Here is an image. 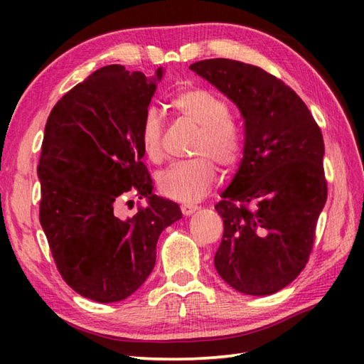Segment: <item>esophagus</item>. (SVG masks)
Returning <instances> with one entry per match:
<instances>
[{
    "label": "esophagus",
    "instance_id": "esophagus-1",
    "mask_svg": "<svg viewBox=\"0 0 364 364\" xmlns=\"http://www.w3.org/2000/svg\"><path fill=\"white\" fill-rule=\"evenodd\" d=\"M197 210H198V208L194 206V205H181V213L186 215V218H189V215L194 214Z\"/></svg>",
    "mask_w": 364,
    "mask_h": 364
}]
</instances>
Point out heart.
<instances>
[{
    "mask_svg": "<svg viewBox=\"0 0 364 364\" xmlns=\"http://www.w3.org/2000/svg\"><path fill=\"white\" fill-rule=\"evenodd\" d=\"M178 115L198 129L194 150L196 159L178 162L158 175L162 196L183 203H196L214 186L218 172L213 164L230 170L242 156V134L230 120V107L213 92L200 87H184L172 98ZM141 146L146 158L158 162L162 158V122L156 112L145 115L141 127Z\"/></svg>",
    "mask_w": 364,
    "mask_h": 364,
    "instance_id": "heart-1",
    "label": "heart"
}]
</instances>
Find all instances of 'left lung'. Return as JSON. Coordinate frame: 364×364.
Instances as JSON below:
<instances>
[{"mask_svg": "<svg viewBox=\"0 0 364 364\" xmlns=\"http://www.w3.org/2000/svg\"><path fill=\"white\" fill-rule=\"evenodd\" d=\"M244 119L242 161L215 211L222 280L247 296L283 289L304 270L327 202L323 139L306 105L259 67L233 59L192 64Z\"/></svg>", "mask_w": 364, "mask_h": 364, "instance_id": "left-lung-1", "label": "left lung"}]
</instances>
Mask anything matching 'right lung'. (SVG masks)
<instances>
[{"label": "right lung", "instance_id": "add662e5", "mask_svg": "<svg viewBox=\"0 0 364 364\" xmlns=\"http://www.w3.org/2000/svg\"><path fill=\"white\" fill-rule=\"evenodd\" d=\"M162 75V67L151 78L117 64L98 68L59 100L45 125L41 225L65 283L100 304L141 288L162 230L181 219L178 203L153 194L142 162L141 127ZM128 191L147 206L120 220Z\"/></svg>", "mask_w": 364, "mask_h": 364}]
</instances>
